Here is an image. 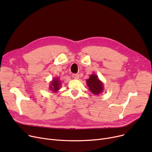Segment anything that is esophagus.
I'll list each match as a JSON object with an SVG mask.
<instances>
[{
	"instance_id": "esophagus-1",
	"label": "esophagus",
	"mask_w": 152,
	"mask_h": 152,
	"mask_svg": "<svg viewBox=\"0 0 152 152\" xmlns=\"http://www.w3.org/2000/svg\"><path fill=\"white\" fill-rule=\"evenodd\" d=\"M72 77H73L75 79H79V75L78 74H73V75H72Z\"/></svg>"
}]
</instances>
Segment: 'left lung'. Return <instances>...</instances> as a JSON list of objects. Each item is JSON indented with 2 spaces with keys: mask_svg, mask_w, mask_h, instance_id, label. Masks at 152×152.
Wrapping results in <instances>:
<instances>
[{
  "mask_svg": "<svg viewBox=\"0 0 152 152\" xmlns=\"http://www.w3.org/2000/svg\"><path fill=\"white\" fill-rule=\"evenodd\" d=\"M86 83L89 91L94 95H99L103 92V84L97 75H91L89 78L86 80Z\"/></svg>",
  "mask_w": 152,
  "mask_h": 152,
  "instance_id": "8db88e82",
  "label": "left lung"
}]
</instances>
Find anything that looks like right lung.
I'll use <instances>...</instances> for the list:
<instances>
[{
  "mask_svg": "<svg viewBox=\"0 0 152 152\" xmlns=\"http://www.w3.org/2000/svg\"><path fill=\"white\" fill-rule=\"evenodd\" d=\"M61 82L60 81V79L58 77H55L53 79L52 81L50 83L49 89L53 92H57L59 89H60Z\"/></svg>",
  "mask_w": 152,
  "mask_h": 152,
  "instance_id": "right-lung-1",
  "label": "right lung"
}]
</instances>
